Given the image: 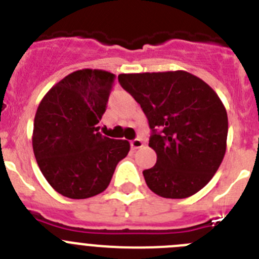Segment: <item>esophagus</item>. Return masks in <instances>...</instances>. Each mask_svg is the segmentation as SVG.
<instances>
[{"label": "esophagus", "mask_w": 259, "mask_h": 259, "mask_svg": "<svg viewBox=\"0 0 259 259\" xmlns=\"http://www.w3.org/2000/svg\"><path fill=\"white\" fill-rule=\"evenodd\" d=\"M144 143L141 139H135V140H131V148L132 149H140V148H143Z\"/></svg>", "instance_id": "obj_1"}]
</instances>
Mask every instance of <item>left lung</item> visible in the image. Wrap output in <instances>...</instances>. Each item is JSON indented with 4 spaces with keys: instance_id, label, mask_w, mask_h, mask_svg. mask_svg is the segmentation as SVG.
<instances>
[{
    "instance_id": "obj_1",
    "label": "left lung",
    "mask_w": 259,
    "mask_h": 259,
    "mask_svg": "<svg viewBox=\"0 0 259 259\" xmlns=\"http://www.w3.org/2000/svg\"><path fill=\"white\" fill-rule=\"evenodd\" d=\"M119 83L139 102L152 135L157 163L144 170L150 191L185 198L211 180L226 154L227 111L200 77L187 71L120 74Z\"/></svg>"
}]
</instances>
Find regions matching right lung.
Here are the masks:
<instances>
[{"mask_svg":"<svg viewBox=\"0 0 259 259\" xmlns=\"http://www.w3.org/2000/svg\"><path fill=\"white\" fill-rule=\"evenodd\" d=\"M114 80L115 75L104 70L75 71L38 105L33 153L45 179L65 197L81 200L104 192L130 152L128 141L98 132Z\"/></svg>","mask_w":259,"mask_h":259,"instance_id":"add662e5","label":"right lung"}]
</instances>
